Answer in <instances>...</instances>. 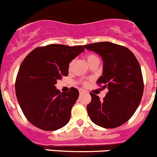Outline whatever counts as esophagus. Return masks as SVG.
I'll return each instance as SVG.
<instances>
[{"label": "esophagus", "instance_id": "obj_1", "mask_svg": "<svg viewBox=\"0 0 157 157\" xmlns=\"http://www.w3.org/2000/svg\"><path fill=\"white\" fill-rule=\"evenodd\" d=\"M84 92H85V91L83 90V89H79V93L80 94H82Z\"/></svg>", "mask_w": 157, "mask_h": 157}]
</instances>
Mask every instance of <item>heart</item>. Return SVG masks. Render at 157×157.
<instances>
[{
  "label": "heart",
  "mask_w": 157,
  "mask_h": 157,
  "mask_svg": "<svg viewBox=\"0 0 157 157\" xmlns=\"http://www.w3.org/2000/svg\"><path fill=\"white\" fill-rule=\"evenodd\" d=\"M86 59H87L88 62H92V61L95 60V59H98V58L97 57L96 55H94V54H89V55H87V56H86ZM71 66V62L69 64V68Z\"/></svg>",
  "instance_id": "1"
}]
</instances>
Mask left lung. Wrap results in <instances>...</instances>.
<instances>
[{
    "mask_svg": "<svg viewBox=\"0 0 157 157\" xmlns=\"http://www.w3.org/2000/svg\"><path fill=\"white\" fill-rule=\"evenodd\" d=\"M103 60L102 75L97 84L109 89L103 99L91 92L87 111L91 120L101 127L113 129L127 122L138 108L144 89L141 68L134 54L125 46L114 43L84 45Z\"/></svg>",
    "mask_w": 157,
    "mask_h": 157,
    "instance_id": "8db88e82",
    "label": "left lung"
}]
</instances>
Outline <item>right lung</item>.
<instances>
[{
	"label": "right lung",
	"mask_w": 157,
	"mask_h": 157,
	"mask_svg": "<svg viewBox=\"0 0 157 157\" xmlns=\"http://www.w3.org/2000/svg\"><path fill=\"white\" fill-rule=\"evenodd\" d=\"M84 46L52 44L31 51L22 62L15 82V92L26 119L44 131L65 126L79 95L77 89L61 92L55 85L68 74L69 63Z\"/></svg>",
	"instance_id": "add662e5"
}]
</instances>
